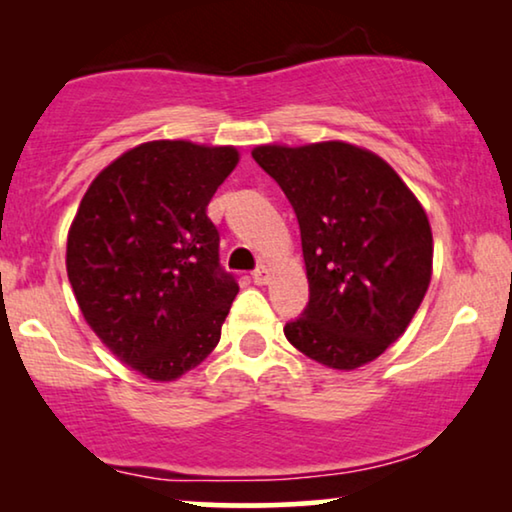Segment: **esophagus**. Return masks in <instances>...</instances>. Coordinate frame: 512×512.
Masks as SVG:
<instances>
[{"label": "esophagus", "mask_w": 512, "mask_h": 512, "mask_svg": "<svg viewBox=\"0 0 512 512\" xmlns=\"http://www.w3.org/2000/svg\"><path fill=\"white\" fill-rule=\"evenodd\" d=\"M254 282L261 284V286L270 282V268H268V265H261V268L254 270Z\"/></svg>", "instance_id": "1"}]
</instances>
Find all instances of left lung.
I'll return each instance as SVG.
<instances>
[{
  "mask_svg": "<svg viewBox=\"0 0 512 512\" xmlns=\"http://www.w3.org/2000/svg\"><path fill=\"white\" fill-rule=\"evenodd\" d=\"M251 156L300 226L310 303L284 326L286 340L333 370L375 361L429 289L433 235L422 202L387 160L340 139L261 144Z\"/></svg>",
  "mask_w": 512,
  "mask_h": 512,
  "instance_id": "left-lung-1",
  "label": "left lung"
}]
</instances>
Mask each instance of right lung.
I'll use <instances>...</instances> for the list:
<instances>
[{
	"instance_id": "add662e5",
	"label": "right lung",
	"mask_w": 512,
	"mask_h": 512,
	"mask_svg": "<svg viewBox=\"0 0 512 512\" xmlns=\"http://www.w3.org/2000/svg\"><path fill=\"white\" fill-rule=\"evenodd\" d=\"M235 146L156 139L93 179L67 233V277L86 324L118 361L172 382L219 345L240 291L219 265L207 205Z\"/></svg>"
}]
</instances>
